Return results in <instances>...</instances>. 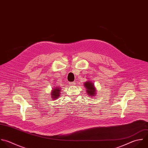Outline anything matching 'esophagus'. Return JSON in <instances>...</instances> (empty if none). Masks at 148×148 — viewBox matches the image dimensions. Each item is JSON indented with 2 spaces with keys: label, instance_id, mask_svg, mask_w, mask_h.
<instances>
[{
  "label": "esophagus",
  "instance_id": "1",
  "mask_svg": "<svg viewBox=\"0 0 148 148\" xmlns=\"http://www.w3.org/2000/svg\"><path fill=\"white\" fill-rule=\"evenodd\" d=\"M69 84H70V86H75V83L74 82H70Z\"/></svg>",
  "mask_w": 148,
  "mask_h": 148
}]
</instances>
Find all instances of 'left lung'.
Wrapping results in <instances>:
<instances>
[{
  "label": "left lung",
  "mask_w": 148,
  "mask_h": 148,
  "mask_svg": "<svg viewBox=\"0 0 148 148\" xmlns=\"http://www.w3.org/2000/svg\"><path fill=\"white\" fill-rule=\"evenodd\" d=\"M84 86L86 88V90L89 96L93 97L96 95V89L94 84L90 81H87L84 83Z\"/></svg>",
  "instance_id": "obj_1"
}]
</instances>
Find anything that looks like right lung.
Returning <instances> with one entry per match:
<instances>
[{
  "instance_id": "add662e5",
  "label": "right lung",
  "mask_w": 148,
  "mask_h": 148,
  "mask_svg": "<svg viewBox=\"0 0 148 148\" xmlns=\"http://www.w3.org/2000/svg\"><path fill=\"white\" fill-rule=\"evenodd\" d=\"M60 91L61 88L59 86H54V88H52V90L51 93V97L53 99L52 100L57 99L60 96Z\"/></svg>"
}]
</instances>
